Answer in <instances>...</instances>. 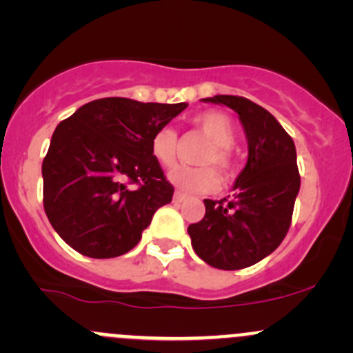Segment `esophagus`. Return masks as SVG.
<instances>
[{
  "mask_svg": "<svg viewBox=\"0 0 353 353\" xmlns=\"http://www.w3.org/2000/svg\"><path fill=\"white\" fill-rule=\"evenodd\" d=\"M186 198V194L181 193V191H176V193H174V203H183Z\"/></svg>",
  "mask_w": 353,
  "mask_h": 353,
  "instance_id": "esophagus-1",
  "label": "esophagus"
}]
</instances>
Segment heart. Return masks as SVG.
Wrapping results in <instances>:
<instances>
[{"mask_svg":"<svg viewBox=\"0 0 353 353\" xmlns=\"http://www.w3.org/2000/svg\"><path fill=\"white\" fill-rule=\"evenodd\" d=\"M194 126L210 140L198 155L199 167H174L167 177L174 186L186 193H210L215 191L220 184L216 167L222 174L229 176L234 167V154L230 145L234 143V126L227 114L219 110H206L198 114L193 119ZM152 155L160 165L170 167L176 162L177 155V134L170 128H160L150 140Z\"/></svg>","mask_w":353,"mask_h":353,"instance_id":"obj_1","label":"heart"}]
</instances>
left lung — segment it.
I'll return each instance as SVG.
<instances>
[{
  "label": "left lung",
  "mask_w": 353,
  "mask_h": 353,
  "mask_svg": "<svg viewBox=\"0 0 353 353\" xmlns=\"http://www.w3.org/2000/svg\"><path fill=\"white\" fill-rule=\"evenodd\" d=\"M239 114L248 140V162L234 194L205 199V216L188 227L194 252L219 270H243L272 254L292 222L301 188L294 140L261 105L237 95L203 99Z\"/></svg>",
  "instance_id": "left-lung-1"
}]
</instances>
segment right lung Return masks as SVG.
<instances>
[{"mask_svg": "<svg viewBox=\"0 0 353 353\" xmlns=\"http://www.w3.org/2000/svg\"><path fill=\"white\" fill-rule=\"evenodd\" d=\"M186 108L105 97L58 124L42 162L44 210L68 245L104 259L140 243L154 213L174 194L150 140Z\"/></svg>", "mask_w": 353, "mask_h": 353, "instance_id": "right-lung-1", "label": "right lung"}]
</instances>
